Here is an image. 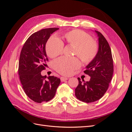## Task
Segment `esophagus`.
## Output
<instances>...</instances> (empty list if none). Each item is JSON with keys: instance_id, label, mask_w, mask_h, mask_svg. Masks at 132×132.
Wrapping results in <instances>:
<instances>
[{"instance_id": "34e87169", "label": "esophagus", "mask_w": 132, "mask_h": 132, "mask_svg": "<svg viewBox=\"0 0 132 132\" xmlns=\"http://www.w3.org/2000/svg\"><path fill=\"white\" fill-rule=\"evenodd\" d=\"M68 79V78H66V77H61V80L62 81H64L65 80H67Z\"/></svg>"}]
</instances>
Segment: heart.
<instances>
[{
	"mask_svg": "<svg viewBox=\"0 0 132 132\" xmlns=\"http://www.w3.org/2000/svg\"><path fill=\"white\" fill-rule=\"evenodd\" d=\"M63 38L67 45L74 46L73 54L78 56L84 63H90L96 56L98 50L97 43L85 32L74 29L65 33ZM63 49V42L56 36L50 37L47 42L46 53L52 58L62 54ZM80 65V62L76 57H63L53 63L54 69L63 75H71Z\"/></svg>",
	"mask_w": 132,
	"mask_h": 132,
	"instance_id": "obj_1",
	"label": "heart"
}]
</instances>
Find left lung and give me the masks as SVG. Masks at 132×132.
<instances>
[{"instance_id":"1","label":"left lung","mask_w":132,"mask_h":132,"mask_svg":"<svg viewBox=\"0 0 132 132\" xmlns=\"http://www.w3.org/2000/svg\"><path fill=\"white\" fill-rule=\"evenodd\" d=\"M98 37V51L96 56L86 66L84 71L90 78L89 81L81 80L75 89L77 98L86 103L93 102L100 99L107 90L113 73V62L111 50L105 37L95 31Z\"/></svg>"}]
</instances>
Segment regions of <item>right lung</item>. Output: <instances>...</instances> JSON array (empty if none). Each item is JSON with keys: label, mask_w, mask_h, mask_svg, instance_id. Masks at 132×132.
<instances>
[{"label": "right lung", "mask_w": 132, "mask_h": 132, "mask_svg": "<svg viewBox=\"0 0 132 132\" xmlns=\"http://www.w3.org/2000/svg\"><path fill=\"white\" fill-rule=\"evenodd\" d=\"M59 28L44 29L32 34L23 45L20 55L18 73L25 94L35 102L49 101L55 96L59 78L42 76L48 61L46 44L51 34Z\"/></svg>", "instance_id": "right-lung-1"}]
</instances>
